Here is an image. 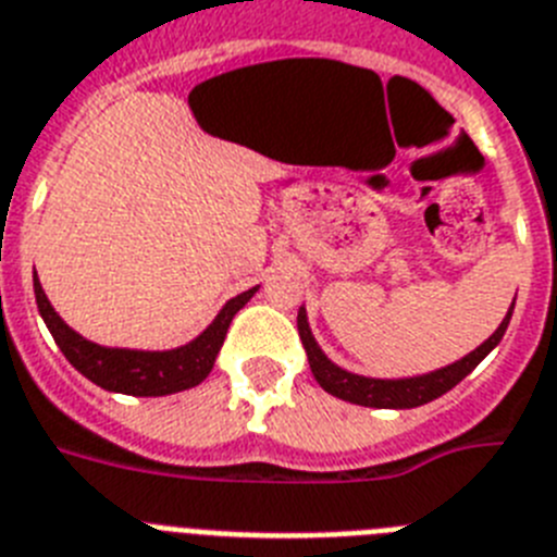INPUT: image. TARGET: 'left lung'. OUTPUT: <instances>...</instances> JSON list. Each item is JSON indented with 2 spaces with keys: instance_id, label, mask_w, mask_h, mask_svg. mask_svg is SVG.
Here are the masks:
<instances>
[{
  "instance_id": "8db88e82",
  "label": "left lung",
  "mask_w": 557,
  "mask_h": 557,
  "mask_svg": "<svg viewBox=\"0 0 557 557\" xmlns=\"http://www.w3.org/2000/svg\"><path fill=\"white\" fill-rule=\"evenodd\" d=\"M510 315H512V307L510 312H507L505 321L498 324V330L493 332V335L479 346V349L465 355L462 360H456V363L445 366V369H436V372L431 374H422V377H408V380H372V377H360V374L344 372V369L332 363L324 351H321V346L315 344L310 324H307V312H304V307L298 310V335H301V344L304 349H307V358H310L312 374H315V380L321 383V388L330 392L332 397H341V400L346 403L369 406V408H417L436 400V397H442L445 392H450L459 380L468 377V374L482 363L484 355H487L491 349H496L498 341L505 337L507 324H510Z\"/></svg>"
}]
</instances>
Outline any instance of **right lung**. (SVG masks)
<instances>
[{
	"label": "right lung",
	"mask_w": 557,
	"mask_h": 557,
	"mask_svg": "<svg viewBox=\"0 0 557 557\" xmlns=\"http://www.w3.org/2000/svg\"><path fill=\"white\" fill-rule=\"evenodd\" d=\"M33 289H36V304H39L47 330L55 337L64 358L84 377L92 380L95 386L107 388V392L132 394V397H163V394H177L185 392V388L199 386L211 374L213 360H216L222 344H225L233 315L253 298L259 287L231 298L202 335L194 337L191 344L171 351L107 349V346L92 344V341L81 337L78 332H73L61 321L59 312L52 310L50 301H47L45 289H41L36 275H33Z\"/></svg>",
	"instance_id": "1"
}]
</instances>
